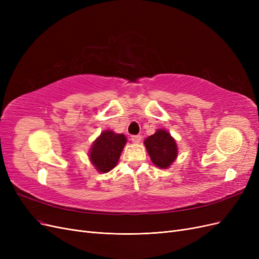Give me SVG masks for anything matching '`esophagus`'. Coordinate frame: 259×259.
<instances>
[{
	"label": "esophagus",
	"mask_w": 259,
	"mask_h": 259,
	"mask_svg": "<svg viewBox=\"0 0 259 259\" xmlns=\"http://www.w3.org/2000/svg\"><path fill=\"white\" fill-rule=\"evenodd\" d=\"M132 142L134 143V144H138V143H140V140H142V136L140 135H134V136H132Z\"/></svg>",
	"instance_id": "1"
}]
</instances>
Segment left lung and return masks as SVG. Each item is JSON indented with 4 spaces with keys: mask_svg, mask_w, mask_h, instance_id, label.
<instances>
[{
    "mask_svg": "<svg viewBox=\"0 0 259 259\" xmlns=\"http://www.w3.org/2000/svg\"><path fill=\"white\" fill-rule=\"evenodd\" d=\"M144 145L152 163L161 169L168 168L178 156L176 140L166 130H156L153 135L146 138Z\"/></svg>",
    "mask_w": 259,
    "mask_h": 259,
    "instance_id": "8db88e82",
    "label": "left lung"
}]
</instances>
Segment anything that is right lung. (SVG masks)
<instances>
[{"label":"right lung","mask_w":259,"mask_h":259,"mask_svg":"<svg viewBox=\"0 0 259 259\" xmlns=\"http://www.w3.org/2000/svg\"><path fill=\"white\" fill-rule=\"evenodd\" d=\"M127 139L124 134L105 130L94 140L89 152V159L99 173H108L114 168L120 159Z\"/></svg>","instance_id":"right-lung-1"}]
</instances>
